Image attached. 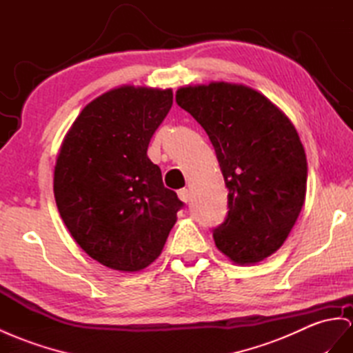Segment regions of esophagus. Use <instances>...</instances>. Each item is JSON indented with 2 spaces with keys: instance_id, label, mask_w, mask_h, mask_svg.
Returning a JSON list of instances; mask_svg holds the SVG:
<instances>
[{
  "instance_id": "1",
  "label": "esophagus",
  "mask_w": 353,
  "mask_h": 353,
  "mask_svg": "<svg viewBox=\"0 0 353 353\" xmlns=\"http://www.w3.org/2000/svg\"><path fill=\"white\" fill-rule=\"evenodd\" d=\"M177 195H179V198H180V201H183V203H188V201H189V196H191V194H189V191H188L186 188L180 189V191L177 192Z\"/></svg>"
}]
</instances>
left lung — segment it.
<instances>
[{
    "label": "left lung",
    "instance_id": "obj_1",
    "mask_svg": "<svg viewBox=\"0 0 353 353\" xmlns=\"http://www.w3.org/2000/svg\"><path fill=\"white\" fill-rule=\"evenodd\" d=\"M176 103L209 135L228 192V216L213 239L237 265L280 249L305 200L307 159L291 119L243 83L180 86Z\"/></svg>",
    "mask_w": 353,
    "mask_h": 353
}]
</instances>
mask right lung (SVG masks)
I'll use <instances>...</instances> for the list:
<instances>
[{
	"label": "right lung",
	"instance_id": "1",
	"mask_svg": "<svg viewBox=\"0 0 353 353\" xmlns=\"http://www.w3.org/2000/svg\"><path fill=\"white\" fill-rule=\"evenodd\" d=\"M171 88L122 85L92 99L62 140L53 173L58 212L77 245L123 273L159 255L183 203L149 159Z\"/></svg>",
	"mask_w": 353,
	"mask_h": 353
}]
</instances>
